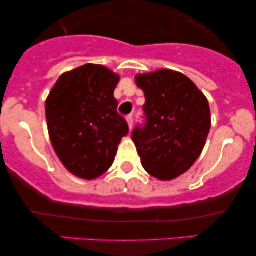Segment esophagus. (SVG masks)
Masks as SVG:
<instances>
[{
	"label": "esophagus",
	"mask_w": 256,
	"mask_h": 256,
	"mask_svg": "<svg viewBox=\"0 0 256 256\" xmlns=\"http://www.w3.org/2000/svg\"><path fill=\"white\" fill-rule=\"evenodd\" d=\"M126 122H128V128L132 130V126H134V116H132V114L126 116Z\"/></svg>",
	"instance_id": "obj_1"
}]
</instances>
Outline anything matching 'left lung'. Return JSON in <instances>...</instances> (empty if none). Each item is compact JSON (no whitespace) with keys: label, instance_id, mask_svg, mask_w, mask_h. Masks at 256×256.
Wrapping results in <instances>:
<instances>
[{"label":"left lung","instance_id":"left-lung-1","mask_svg":"<svg viewBox=\"0 0 256 256\" xmlns=\"http://www.w3.org/2000/svg\"><path fill=\"white\" fill-rule=\"evenodd\" d=\"M146 96L144 124L132 140L144 170L160 180L183 174L201 155L210 130L207 98L186 76L171 70L137 74Z\"/></svg>","mask_w":256,"mask_h":256}]
</instances>
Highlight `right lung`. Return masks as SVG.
<instances>
[{"label": "right lung", "instance_id": "1", "mask_svg": "<svg viewBox=\"0 0 256 256\" xmlns=\"http://www.w3.org/2000/svg\"><path fill=\"white\" fill-rule=\"evenodd\" d=\"M119 76L86 64L58 79L46 101L49 137L70 172L95 179L113 165L128 125L116 110Z\"/></svg>", "mask_w": 256, "mask_h": 256}]
</instances>
